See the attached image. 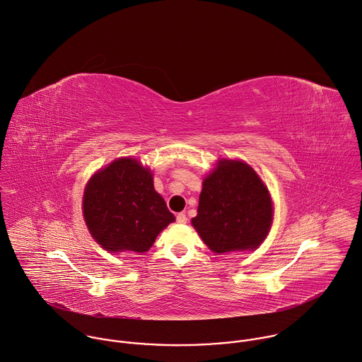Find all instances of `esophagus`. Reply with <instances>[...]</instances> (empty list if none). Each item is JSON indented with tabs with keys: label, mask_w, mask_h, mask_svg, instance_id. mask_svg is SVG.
Listing matches in <instances>:
<instances>
[{
	"label": "esophagus",
	"mask_w": 362,
	"mask_h": 362,
	"mask_svg": "<svg viewBox=\"0 0 362 362\" xmlns=\"http://www.w3.org/2000/svg\"><path fill=\"white\" fill-rule=\"evenodd\" d=\"M177 222L178 223H187V215L184 214V212H180V214H177Z\"/></svg>",
	"instance_id": "34e87169"
}]
</instances>
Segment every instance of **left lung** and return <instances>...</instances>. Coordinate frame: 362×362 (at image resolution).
I'll list each match as a JSON object with an SVG mask.
<instances>
[{
  "instance_id": "1",
  "label": "left lung",
  "mask_w": 362,
  "mask_h": 362,
  "mask_svg": "<svg viewBox=\"0 0 362 362\" xmlns=\"http://www.w3.org/2000/svg\"><path fill=\"white\" fill-rule=\"evenodd\" d=\"M272 216V198L257 174L242 161L221 160L202 182L198 215L191 222L205 245L221 255L259 247Z\"/></svg>"
}]
</instances>
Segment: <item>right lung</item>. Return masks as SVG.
<instances>
[{
	"mask_svg": "<svg viewBox=\"0 0 362 362\" xmlns=\"http://www.w3.org/2000/svg\"><path fill=\"white\" fill-rule=\"evenodd\" d=\"M83 216L95 240L109 252H147L174 215L154 189L153 175L134 158L96 173L83 195Z\"/></svg>",
	"mask_w": 362,
	"mask_h": 362,
	"instance_id": "right-lung-1",
	"label": "right lung"
}]
</instances>
